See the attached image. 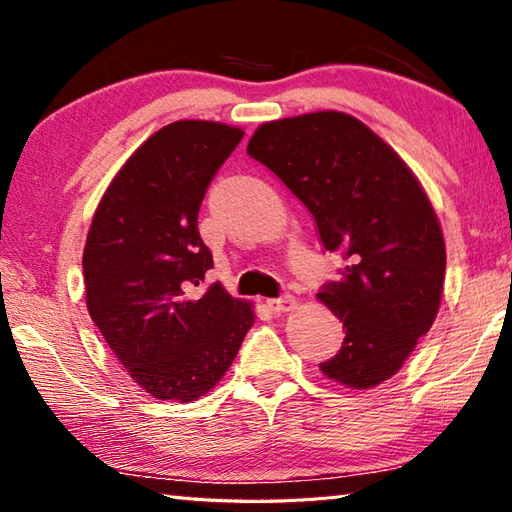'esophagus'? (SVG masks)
Segmentation results:
<instances>
[{"instance_id":"obj_1","label":"esophagus","mask_w":512,"mask_h":512,"mask_svg":"<svg viewBox=\"0 0 512 512\" xmlns=\"http://www.w3.org/2000/svg\"><path fill=\"white\" fill-rule=\"evenodd\" d=\"M266 305H268V309L275 311V314H287V311H293L298 307V300L293 296H282V298L268 300Z\"/></svg>"}]
</instances>
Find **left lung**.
Instances as JSON below:
<instances>
[{
    "mask_svg": "<svg viewBox=\"0 0 512 512\" xmlns=\"http://www.w3.org/2000/svg\"><path fill=\"white\" fill-rule=\"evenodd\" d=\"M248 155L307 205L323 246L350 259L318 293L345 327L341 352L320 370L354 391L384 384L443 298L445 237L418 176L363 121L336 110L266 121Z\"/></svg>",
    "mask_w": 512,
    "mask_h": 512,
    "instance_id": "8db88e82",
    "label": "left lung"
}]
</instances>
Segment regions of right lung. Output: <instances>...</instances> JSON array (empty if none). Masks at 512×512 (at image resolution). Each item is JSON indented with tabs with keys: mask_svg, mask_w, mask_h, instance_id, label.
Returning <instances> with one entry per match:
<instances>
[{
	"mask_svg": "<svg viewBox=\"0 0 512 512\" xmlns=\"http://www.w3.org/2000/svg\"><path fill=\"white\" fill-rule=\"evenodd\" d=\"M244 131L180 119L140 144L110 180L83 248L85 305L108 348L155 400L194 402L219 384L255 323L253 302L212 284L198 235L207 185Z\"/></svg>",
	"mask_w": 512,
	"mask_h": 512,
	"instance_id": "1",
	"label": "right lung"
}]
</instances>
